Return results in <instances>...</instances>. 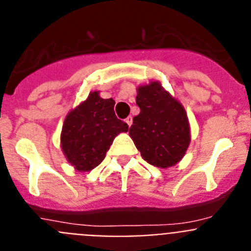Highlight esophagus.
<instances>
[{"label":"esophagus","instance_id":"1","mask_svg":"<svg viewBox=\"0 0 251 251\" xmlns=\"http://www.w3.org/2000/svg\"><path fill=\"white\" fill-rule=\"evenodd\" d=\"M126 123L128 124V127H130V126H132V123H133V118H132V117H128V118L126 119Z\"/></svg>","mask_w":251,"mask_h":251}]
</instances>
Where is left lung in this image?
I'll return each mask as SVG.
<instances>
[{
	"label": "left lung",
	"instance_id": "8db88e82",
	"mask_svg": "<svg viewBox=\"0 0 251 251\" xmlns=\"http://www.w3.org/2000/svg\"><path fill=\"white\" fill-rule=\"evenodd\" d=\"M136 103L141 112L133 118L129 136L142 158L159 168L178 163L191 142L187 113L181 101L158 80H152L137 88Z\"/></svg>",
	"mask_w": 251,
	"mask_h": 251
}]
</instances>
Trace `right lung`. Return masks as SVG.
<instances>
[{"instance_id": "right-lung-1", "label": "right lung", "mask_w": 251, "mask_h": 251, "mask_svg": "<svg viewBox=\"0 0 251 251\" xmlns=\"http://www.w3.org/2000/svg\"><path fill=\"white\" fill-rule=\"evenodd\" d=\"M115 101L90 92L65 117L60 146L68 162L79 172H88L101 163L119 133L128 132V124L115 117Z\"/></svg>"}]
</instances>
